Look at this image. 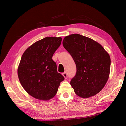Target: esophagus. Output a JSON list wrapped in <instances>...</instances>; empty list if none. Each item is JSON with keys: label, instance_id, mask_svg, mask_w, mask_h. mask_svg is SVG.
I'll list each match as a JSON object with an SVG mask.
<instances>
[{"label": "esophagus", "instance_id": "esophagus-1", "mask_svg": "<svg viewBox=\"0 0 126 126\" xmlns=\"http://www.w3.org/2000/svg\"><path fill=\"white\" fill-rule=\"evenodd\" d=\"M63 76L64 78H65V79H67V78L68 76H67V74L66 72H63Z\"/></svg>", "mask_w": 126, "mask_h": 126}]
</instances>
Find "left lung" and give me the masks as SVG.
<instances>
[{"mask_svg": "<svg viewBox=\"0 0 126 126\" xmlns=\"http://www.w3.org/2000/svg\"><path fill=\"white\" fill-rule=\"evenodd\" d=\"M63 45L73 58L77 68L70 85L78 96L87 98L102 89L110 70V57L96 41L79 34L64 38Z\"/></svg>", "mask_w": 126, "mask_h": 126, "instance_id": "1", "label": "left lung"}]
</instances>
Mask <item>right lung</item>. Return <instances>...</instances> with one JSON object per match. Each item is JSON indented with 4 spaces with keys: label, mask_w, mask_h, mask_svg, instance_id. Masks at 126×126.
I'll use <instances>...</instances> for the list:
<instances>
[{
    "label": "right lung",
    "mask_w": 126,
    "mask_h": 126,
    "mask_svg": "<svg viewBox=\"0 0 126 126\" xmlns=\"http://www.w3.org/2000/svg\"><path fill=\"white\" fill-rule=\"evenodd\" d=\"M61 37H46L33 44L22 55L18 68L21 86L37 99L54 97L64 77L57 72L53 55L60 46Z\"/></svg>",
    "instance_id": "add662e5"
}]
</instances>
